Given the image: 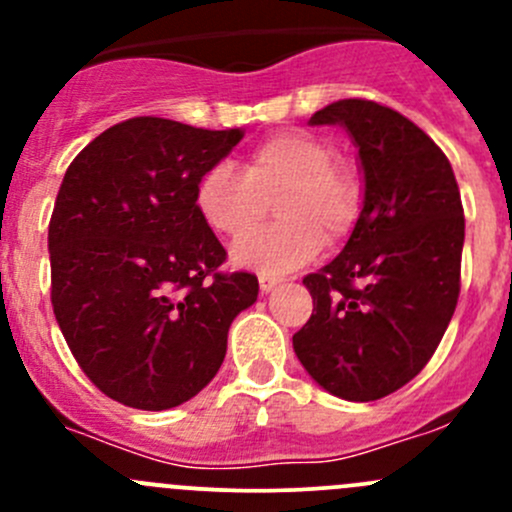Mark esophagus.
I'll return each instance as SVG.
<instances>
[{
	"mask_svg": "<svg viewBox=\"0 0 512 512\" xmlns=\"http://www.w3.org/2000/svg\"><path fill=\"white\" fill-rule=\"evenodd\" d=\"M280 277H270V275H260V289H262V294H267V292H272V289H275L277 285H280Z\"/></svg>",
	"mask_w": 512,
	"mask_h": 512,
	"instance_id": "esophagus-1",
	"label": "esophagus"
}]
</instances>
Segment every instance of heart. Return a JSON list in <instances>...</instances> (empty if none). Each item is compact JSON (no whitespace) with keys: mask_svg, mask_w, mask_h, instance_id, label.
<instances>
[{"mask_svg":"<svg viewBox=\"0 0 512 512\" xmlns=\"http://www.w3.org/2000/svg\"><path fill=\"white\" fill-rule=\"evenodd\" d=\"M280 192L278 196L276 193ZM278 196L281 223L242 237L232 260L260 275L280 277L307 265L322 247L352 230L361 210V185L334 148L307 131H282L247 153L245 165L215 163L195 183V208L215 232L240 237L256 222L264 198Z\"/></svg>","mask_w":512,"mask_h":512,"instance_id":"b5f03b06","label":"heart"}]
</instances>
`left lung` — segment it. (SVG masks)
<instances>
[{"label": "left lung", "mask_w": 512, "mask_h": 512, "mask_svg": "<svg viewBox=\"0 0 512 512\" xmlns=\"http://www.w3.org/2000/svg\"><path fill=\"white\" fill-rule=\"evenodd\" d=\"M309 126L347 131L364 195L344 250L304 277L314 312L292 347L324 391L376 401L426 366L456 312L461 193L441 148L394 108L344 98Z\"/></svg>", "instance_id": "8db88e82"}]
</instances>
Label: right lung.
Segmentation results:
<instances>
[{"instance_id":"right-lung-1","label":"right lung","mask_w":512,"mask_h":512,"mask_svg":"<svg viewBox=\"0 0 512 512\" xmlns=\"http://www.w3.org/2000/svg\"><path fill=\"white\" fill-rule=\"evenodd\" d=\"M240 138V128L131 118L94 138L61 180L51 304L84 374L118 404L165 411L200 394L232 319L257 302L255 275L218 272L225 250L193 198Z\"/></svg>"}]
</instances>
